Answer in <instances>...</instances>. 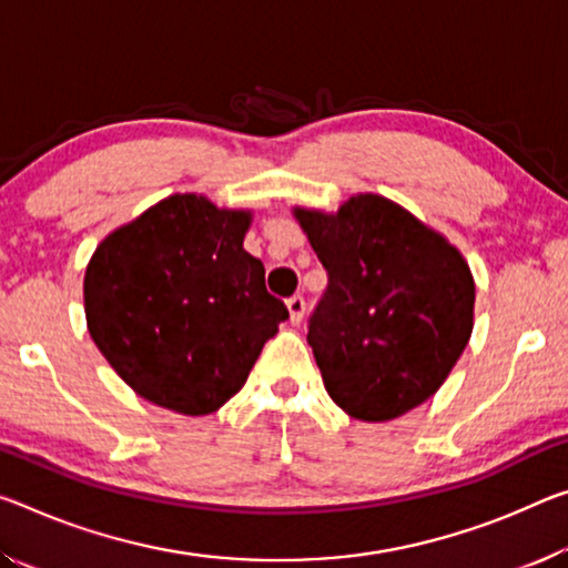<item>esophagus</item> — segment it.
Here are the masks:
<instances>
[{"instance_id":"34e87169","label":"esophagus","mask_w":568,"mask_h":568,"mask_svg":"<svg viewBox=\"0 0 568 568\" xmlns=\"http://www.w3.org/2000/svg\"><path fill=\"white\" fill-rule=\"evenodd\" d=\"M287 313H291V321L293 323H301L303 321V313H305V298H303V295H293V298H287Z\"/></svg>"}]
</instances>
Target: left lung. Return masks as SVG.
<instances>
[{"mask_svg": "<svg viewBox=\"0 0 568 568\" xmlns=\"http://www.w3.org/2000/svg\"><path fill=\"white\" fill-rule=\"evenodd\" d=\"M293 214L328 273L308 344L331 399L364 422L419 407L473 333L475 283L460 250L379 194L351 196L336 214Z\"/></svg>", "mask_w": 568, "mask_h": 568, "instance_id": "8db88e82", "label": "left lung"}]
</instances>
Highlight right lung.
I'll list each match as a JSON object with an SVG mask.
<instances>
[{
    "mask_svg": "<svg viewBox=\"0 0 568 568\" xmlns=\"http://www.w3.org/2000/svg\"><path fill=\"white\" fill-rule=\"evenodd\" d=\"M250 220L171 194L95 247L83 281L90 338L143 399L189 417L217 412L287 318L242 247Z\"/></svg>",
    "mask_w": 568,
    "mask_h": 568,
    "instance_id": "right-lung-1",
    "label": "right lung"
}]
</instances>
